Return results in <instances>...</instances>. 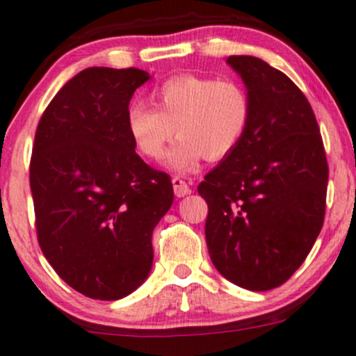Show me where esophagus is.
Masks as SVG:
<instances>
[{
    "label": "esophagus",
    "instance_id": "esophagus-1",
    "mask_svg": "<svg viewBox=\"0 0 356 356\" xmlns=\"http://www.w3.org/2000/svg\"><path fill=\"white\" fill-rule=\"evenodd\" d=\"M172 186H174V193L177 197H184L191 193V187L186 181H182L181 177L172 179Z\"/></svg>",
    "mask_w": 356,
    "mask_h": 356
}]
</instances>
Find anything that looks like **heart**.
<instances>
[{
	"instance_id": "b5f03b06",
	"label": "heart",
	"mask_w": 356,
	"mask_h": 356,
	"mask_svg": "<svg viewBox=\"0 0 356 356\" xmlns=\"http://www.w3.org/2000/svg\"><path fill=\"white\" fill-rule=\"evenodd\" d=\"M152 103L127 109V130L140 155L159 160L167 154V167L179 174L196 170L202 159H226L243 142L252 123V97L236 81L181 74L152 91Z\"/></svg>"
}]
</instances>
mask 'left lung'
<instances>
[{"instance_id": "obj_1", "label": "left lung", "mask_w": 356, "mask_h": 356, "mask_svg": "<svg viewBox=\"0 0 356 356\" xmlns=\"http://www.w3.org/2000/svg\"><path fill=\"white\" fill-rule=\"evenodd\" d=\"M252 97L243 142L197 187L208 202L206 243L225 279L248 291L282 286L323 228L327 162L302 91L252 56L226 58Z\"/></svg>"}]
</instances>
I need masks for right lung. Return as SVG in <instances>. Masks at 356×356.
<instances>
[{
	"mask_svg": "<svg viewBox=\"0 0 356 356\" xmlns=\"http://www.w3.org/2000/svg\"><path fill=\"white\" fill-rule=\"evenodd\" d=\"M135 67H89L54 96L30 162L38 245L65 284L91 299L136 291L154 264L152 233L174 201L170 177L148 167L127 130Z\"/></svg>",
	"mask_w": 356,
	"mask_h": 356,
	"instance_id": "add662e5",
	"label": "right lung"
}]
</instances>
